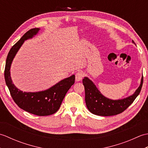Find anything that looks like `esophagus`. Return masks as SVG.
<instances>
[{"mask_svg": "<svg viewBox=\"0 0 148 148\" xmlns=\"http://www.w3.org/2000/svg\"><path fill=\"white\" fill-rule=\"evenodd\" d=\"M84 76V74L82 71L77 72L76 74V81H80L83 79Z\"/></svg>", "mask_w": 148, "mask_h": 148, "instance_id": "34e87169", "label": "esophagus"}]
</instances>
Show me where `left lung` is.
I'll return each instance as SVG.
<instances>
[{
  "instance_id": "1",
  "label": "left lung",
  "mask_w": 148,
  "mask_h": 148,
  "mask_svg": "<svg viewBox=\"0 0 148 148\" xmlns=\"http://www.w3.org/2000/svg\"><path fill=\"white\" fill-rule=\"evenodd\" d=\"M132 42L135 44L134 40ZM143 83V76L140 84L136 92L127 98L119 100H111L106 98L100 93L92 81L87 77L83 79V84L85 90V102L88 109L93 114L109 116L120 114L127 109L140 92Z\"/></svg>"
}]
</instances>
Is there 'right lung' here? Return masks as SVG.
<instances>
[{"mask_svg": "<svg viewBox=\"0 0 148 148\" xmlns=\"http://www.w3.org/2000/svg\"><path fill=\"white\" fill-rule=\"evenodd\" d=\"M40 29L35 28L27 32L9 51L5 62L4 77L5 83L14 102L24 111L37 116H48L59 109L66 93L75 82V76L60 81L49 89L38 92H23L12 83L10 68L13 58L25 40L31 39Z\"/></svg>", "mask_w": 148, "mask_h": 148, "instance_id": "add662e5", "label": "right lung"}]
</instances>
